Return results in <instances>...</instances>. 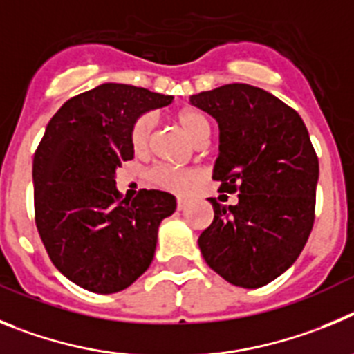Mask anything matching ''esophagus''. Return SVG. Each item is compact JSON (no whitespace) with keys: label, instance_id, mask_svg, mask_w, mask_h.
<instances>
[{"label":"esophagus","instance_id":"1","mask_svg":"<svg viewBox=\"0 0 354 354\" xmlns=\"http://www.w3.org/2000/svg\"><path fill=\"white\" fill-rule=\"evenodd\" d=\"M176 206H178V209H185V208H187V206H189V201L181 199V197H180V199L176 201Z\"/></svg>","mask_w":354,"mask_h":354}]
</instances>
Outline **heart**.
Returning <instances> with one entry per match:
<instances>
[{
    "label": "heart",
    "mask_w": 354,
    "mask_h": 354,
    "mask_svg": "<svg viewBox=\"0 0 354 354\" xmlns=\"http://www.w3.org/2000/svg\"><path fill=\"white\" fill-rule=\"evenodd\" d=\"M178 123L185 133L192 139L194 142L203 141L209 136V122L208 118L196 109H183L176 116ZM155 118L151 114H141V116L132 123L130 129V145L136 153H145L151 142V133H153ZM148 178L155 185L162 189L173 190V192H187V190L199 180V171L197 169H176L171 165H155L148 173Z\"/></svg>",
    "instance_id": "obj_1"
}]
</instances>
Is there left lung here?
I'll return each instance as SVG.
<instances>
[{
    "label": "left lung",
    "mask_w": 354,
    "mask_h": 354,
    "mask_svg": "<svg viewBox=\"0 0 354 354\" xmlns=\"http://www.w3.org/2000/svg\"><path fill=\"white\" fill-rule=\"evenodd\" d=\"M221 130L213 180L238 205L209 199L213 222L201 232L209 268L256 289L298 259L314 225L319 162L300 114L268 91L225 84L190 97Z\"/></svg>",
    "instance_id": "8db88e82"
}]
</instances>
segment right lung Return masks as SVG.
I'll list each match as a JSON object with an SVG mask.
<instances>
[{
	"label": "right lung",
	"mask_w": 354,
	"mask_h": 354,
	"mask_svg": "<svg viewBox=\"0 0 354 354\" xmlns=\"http://www.w3.org/2000/svg\"><path fill=\"white\" fill-rule=\"evenodd\" d=\"M171 95L106 82L70 98L47 123L33 157L35 222L50 261L79 288L111 295L133 284L155 256L158 225L174 196L116 189V169L132 160L130 129Z\"/></svg>",
	"instance_id": "obj_1"
}]
</instances>
